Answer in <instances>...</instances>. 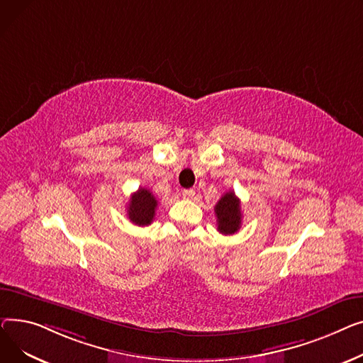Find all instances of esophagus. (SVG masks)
<instances>
[{
	"label": "esophagus",
	"instance_id": "esophagus-1",
	"mask_svg": "<svg viewBox=\"0 0 363 363\" xmlns=\"http://www.w3.org/2000/svg\"><path fill=\"white\" fill-rule=\"evenodd\" d=\"M182 194H183V196H184L186 199H191V198L195 196V190H194V189H184V190L182 191Z\"/></svg>",
	"mask_w": 363,
	"mask_h": 363
}]
</instances>
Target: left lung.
Returning <instances> with one entry per match:
<instances>
[{
    "mask_svg": "<svg viewBox=\"0 0 363 363\" xmlns=\"http://www.w3.org/2000/svg\"><path fill=\"white\" fill-rule=\"evenodd\" d=\"M217 217V230L221 234H234L238 233L242 225V209L240 199L233 190L227 191L217 202L216 208Z\"/></svg>",
    "mask_w": 363,
    "mask_h": 363,
    "instance_id": "8db88e82",
    "label": "left lung"
}]
</instances>
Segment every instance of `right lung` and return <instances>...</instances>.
Listing matches in <instances>:
<instances>
[{
  "mask_svg": "<svg viewBox=\"0 0 363 363\" xmlns=\"http://www.w3.org/2000/svg\"><path fill=\"white\" fill-rule=\"evenodd\" d=\"M158 206V201L145 187H140L138 191L130 196L129 206H127V216L130 221L139 227L149 225L155 218V209Z\"/></svg>",
  "mask_w": 363,
  "mask_h": 363,
  "instance_id": "right-lung-1",
  "label": "right lung"
}]
</instances>
